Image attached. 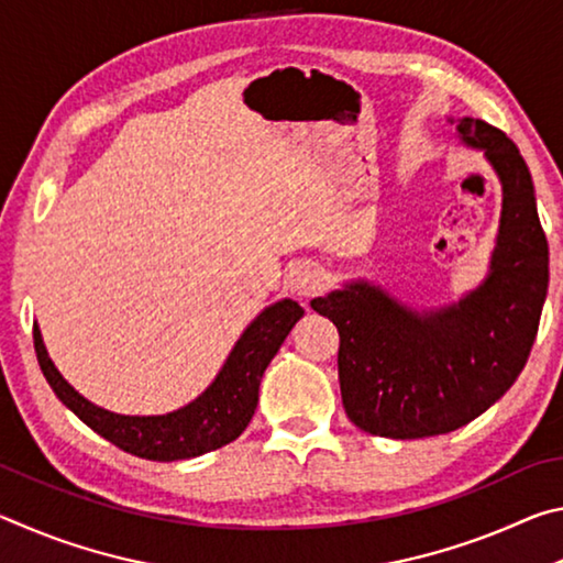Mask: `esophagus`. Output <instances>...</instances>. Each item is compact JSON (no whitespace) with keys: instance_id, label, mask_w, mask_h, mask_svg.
I'll return each instance as SVG.
<instances>
[{"instance_id":"34e87169","label":"esophagus","mask_w":563,"mask_h":563,"mask_svg":"<svg viewBox=\"0 0 563 563\" xmlns=\"http://www.w3.org/2000/svg\"><path fill=\"white\" fill-rule=\"evenodd\" d=\"M285 285H288L298 298L308 300L322 288V271L312 263H298L292 265L288 275H285Z\"/></svg>"}]
</instances>
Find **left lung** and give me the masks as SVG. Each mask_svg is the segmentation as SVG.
<instances>
[{
  "mask_svg": "<svg viewBox=\"0 0 563 563\" xmlns=\"http://www.w3.org/2000/svg\"><path fill=\"white\" fill-rule=\"evenodd\" d=\"M456 131L484 148L504 186L499 241L482 288L424 316L367 283L310 302L340 332L350 422L389 440L446 434L487 412L527 365L547 298L549 245L519 148L479 119H462Z\"/></svg>",
  "mask_w": 563,
  "mask_h": 563,
  "instance_id": "1",
  "label": "left lung"
}]
</instances>
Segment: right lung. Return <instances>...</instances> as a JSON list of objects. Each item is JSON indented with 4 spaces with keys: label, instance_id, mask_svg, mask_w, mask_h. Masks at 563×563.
<instances>
[{
    "label": "right lung",
    "instance_id": "right-lung-1",
    "mask_svg": "<svg viewBox=\"0 0 563 563\" xmlns=\"http://www.w3.org/2000/svg\"><path fill=\"white\" fill-rule=\"evenodd\" d=\"M302 316L305 310L295 300L271 305L235 342L216 383L190 405L158 417L113 415L84 399L54 367L36 325L34 350L46 383L84 424L141 460L176 462L213 452L243 434L258 407V387L265 367L271 365L283 340Z\"/></svg>",
    "mask_w": 563,
    "mask_h": 563
}]
</instances>
